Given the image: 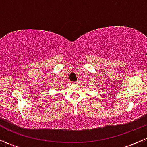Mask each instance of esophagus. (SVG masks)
<instances>
[{"mask_svg":"<svg viewBox=\"0 0 147 147\" xmlns=\"http://www.w3.org/2000/svg\"><path fill=\"white\" fill-rule=\"evenodd\" d=\"M78 82H72V84H78Z\"/></svg>","mask_w":147,"mask_h":147,"instance_id":"obj_1","label":"esophagus"}]
</instances>
